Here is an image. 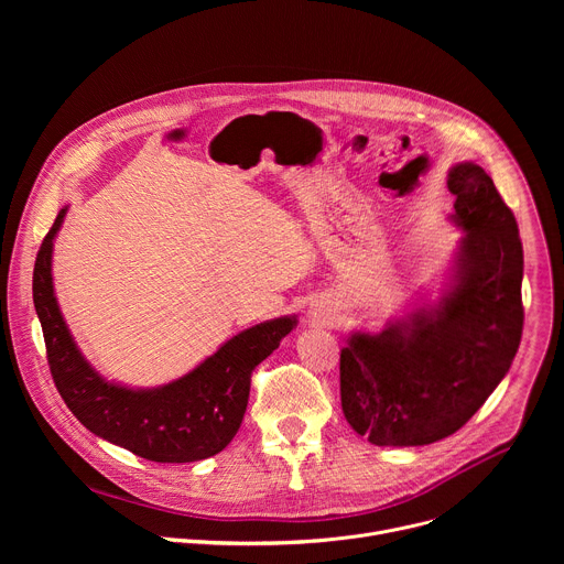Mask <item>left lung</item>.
Returning a JSON list of instances; mask_svg holds the SVG:
<instances>
[{
    "label": "left lung",
    "mask_w": 564,
    "mask_h": 564,
    "mask_svg": "<svg viewBox=\"0 0 564 564\" xmlns=\"http://www.w3.org/2000/svg\"><path fill=\"white\" fill-rule=\"evenodd\" d=\"M464 229L448 290L435 305L355 333L341 350V409L375 446H424L459 431L489 399L522 339V240L491 176L448 172Z\"/></svg>",
    "instance_id": "1"
}]
</instances>
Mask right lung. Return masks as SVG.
Segmentation results:
<instances>
[{
  "instance_id": "obj_1",
  "label": "right lung",
  "mask_w": 564,
  "mask_h": 564,
  "mask_svg": "<svg viewBox=\"0 0 564 564\" xmlns=\"http://www.w3.org/2000/svg\"><path fill=\"white\" fill-rule=\"evenodd\" d=\"M64 214L59 209L44 236L33 270V303L64 404L98 437L151 462L183 464L220 453L243 422L252 370L279 348L296 318L281 316L238 333L192 372L160 388L107 381L77 350L53 294V238Z\"/></svg>"
}]
</instances>
